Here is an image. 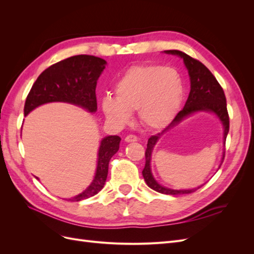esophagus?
Wrapping results in <instances>:
<instances>
[{
    "label": "esophagus",
    "mask_w": 254,
    "mask_h": 254,
    "mask_svg": "<svg viewBox=\"0 0 254 254\" xmlns=\"http://www.w3.org/2000/svg\"><path fill=\"white\" fill-rule=\"evenodd\" d=\"M125 141L126 142H136L137 141V136L133 135V134H129L127 136H125Z\"/></svg>",
    "instance_id": "obj_1"
}]
</instances>
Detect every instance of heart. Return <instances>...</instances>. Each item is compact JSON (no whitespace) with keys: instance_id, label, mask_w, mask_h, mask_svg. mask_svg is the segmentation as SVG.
Returning a JSON list of instances; mask_svg holds the SVG:
<instances>
[{"instance_id":"b5f03b06","label":"heart","mask_w":254,"mask_h":254,"mask_svg":"<svg viewBox=\"0 0 254 254\" xmlns=\"http://www.w3.org/2000/svg\"><path fill=\"white\" fill-rule=\"evenodd\" d=\"M115 97L102 99L106 118L119 126L131 120L137 110L140 122L150 129L167 126L178 113L184 96V84L174 67L156 64L134 65L123 74L114 86Z\"/></svg>"}]
</instances>
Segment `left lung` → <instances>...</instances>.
Segmentation results:
<instances>
[{
    "mask_svg": "<svg viewBox=\"0 0 254 254\" xmlns=\"http://www.w3.org/2000/svg\"><path fill=\"white\" fill-rule=\"evenodd\" d=\"M164 52L166 54H172V55H178L183 59L184 64H186L190 75V91L188 97V101L186 105H184V108L178 112V114L176 115L171 124L168 125L162 132L157 133L156 135H151L148 139L147 148H146L145 151V167L142 174L146 183H147V186L153 190L158 191V193L166 195L190 194L199 188H201L202 186L193 190H172L160 186V184L155 180L150 170V159L152 149L155 147L158 140L160 139V136L165 131L170 130L177 124H179L182 120L189 117L191 113H195L198 111H210L217 115L218 119L222 123V125H224V143L226 144V139L230 127L229 114L227 110V101L224 90H222L219 82L215 78V76L210 72L209 68H207L203 64H201L200 61L189 56L188 54L178 50H170ZM224 159L225 152L221 159V163L224 162Z\"/></svg>",
    "mask_w": 254,
    "mask_h": 254,
    "instance_id": "1",
    "label": "left lung"
}]
</instances>
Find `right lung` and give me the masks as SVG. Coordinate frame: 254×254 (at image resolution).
<instances>
[{
    "label": "right lung",
    "mask_w": 254,
    "mask_h": 254,
    "mask_svg": "<svg viewBox=\"0 0 254 254\" xmlns=\"http://www.w3.org/2000/svg\"><path fill=\"white\" fill-rule=\"evenodd\" d=\"M106 64V60L99 57L77 55L49 66L39 75L30 89L24 105V115L26 117L38 106L52 102L73 104L89 112H95L96 83ZM120 142L119 135L104 137L98 150L94 180L86 190L68 200H83L96 195L104 188L108 176L109 161L119 150Z\"/></svg>",
    "instance_id": "add662e5"
}]
</instances>
